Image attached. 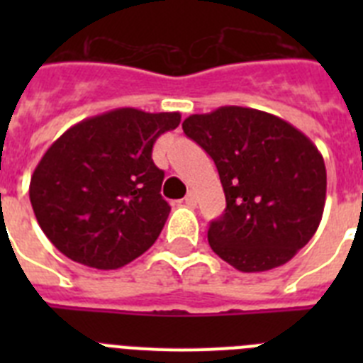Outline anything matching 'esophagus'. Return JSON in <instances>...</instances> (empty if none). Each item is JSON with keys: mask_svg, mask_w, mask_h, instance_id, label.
Listing matches in <instances>:
<instances>
[{"mask_svg": "<svg viewBox=\"0 0 363 363\" xmlns=\"http://www.w3.org/2000/svg\"><path fill=\"white\" fill-rule=\"evenodd\" d=\"M184 203L187 205V207H194V205H196V196H194V192H189L187 196H185Z\"/></svg>", "mask_w": 363, "mask_h": 363, "instance_id": "34e87169", "label": "esophagus"}]
</instances>
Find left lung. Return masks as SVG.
<instances>
[{
  "instance_id": "1",
  "label": "left lung",
  "mask_w": 363,
  "mask_h": 363,
  "mask_svg": "<svg viewBox=\"0 0 363 363\" xmlns=\"http://www.w3.org/2000/svg\"><path fill=\"white\" fill-rule=\"evenodd\" d=\"M182 127L213 158L225 192L211 249L242 272L287 264L323 214L327 172L316 145L281 118L236 105L192 114Z\"/></svg>"
}]
</instances>
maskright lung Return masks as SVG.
Listing matches in <instances>:
<instances>
[{
	"instance_id": "right-lung-1",
	"label": "right lung",
	"mask_w": 363,
	"mask_h": 363,
	"mask_svg": "<svg viewBox=\"0 0 363 363\" xmlns=\"http://www.w3.org/2000/svg\"><path fill=\"white\" fill-rule=\"evenodd\" d=\"M179 112L114 108L72 125L30 178L32 209L45 236L67 258L120 269L158 240L171 207L152 145L179 125Z\"/></svg>"
}]
</instances>
